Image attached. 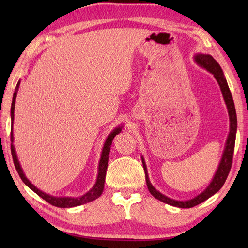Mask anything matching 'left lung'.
<instances>
[{
    "label": "left lung",
    "mask_w": 248,
    "mask_h": 248,
    "mask_svg": "<svg viewBox=\"0 0 248 248\" xmlns=\"http://www.w3.org/2000/svg\"><path fill=\"white\" fill-rule=\"evenodd\" d=\"M194 61L198 66L203 68V69L209 71L210 73H212L215 78V80H217L218 83L220 92H222L223 98L225 100L226 107H227V109H228L229 123H230L229 134L227 136V140H226L222 159H220L218 167H217V171H215V175L212 179V181L210 182L209 186L205 187V189H203L202 193L198 194L197 196H195L194 198L188 199V200L172 199V198H170L168 196H166V195L162 194L161 192L157 191V189L154 186H152L150 180H149L148 170H147L146 163H145L144 157L141 156V162H143V166H144V170H145V175H146V183H147V186H148L150 194L157 200H160V202L173 205V207H177V208H193V207H195V205L202 203L204 202V200H207L208 198L213 196L215 193H217L219 189L222 188V186H224V183L226 181V179H227V177H228V173H229L230 168H231V164H232L236 127H238V124H236L238 121H236V113H235L233 99H232V96H231L228 83H227V81H226L224 72L222 70V68H220L219 64L210 54H202V53L195 54Z\"/></svg>",
    "instance_id": "obj_1"
}]
</instances>
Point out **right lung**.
Returning <instances> with one entry per match:
<instances>
[{
  "label": "right lung",
  "mask_w": 248,
  "mask_h": 248,
  "mask_svg": "<svg viewBox=\"0 0 248 248\" xmlns=\"http://www.w3.org/2000/svg\"><path fill=\"white\" fill-rule=\"evenodd\" d=\"M20 86V81L17 83V86H16L14 96H13V102H12V108H10V117H12V124H14V116H15V104H16V98H17V93ZM123 130V125H118L117 128H115L109 135L105 140V143L103 145L102 152H101V157H100L99 161V166H98V176L96 183L93 184V186L89 189L87 193L80 197H57V196H52L50 194H46L43 191H40L39 188H37L33 183H31L28 178L25 177L22 167L20 165V162L18 160L17 154H16L15 146H14V133H13V127H12V132H10V141H12V155L14 160V164L16 170H17L20 178L22 179V181L28 186L31 191L35 192L38 196H40L46 202H48L52 205H55V207L59 208H72V207H78V205H81L84 203L91 202L93 200L97 199L98 197L101 196L104 188V181H105V175H107V168L108 164V159H109V150L110 146H112L113 139L116 136V134L120 133V131Z\"/></svg>",
  "instance_id": "obj_1"
}]
</instances>
